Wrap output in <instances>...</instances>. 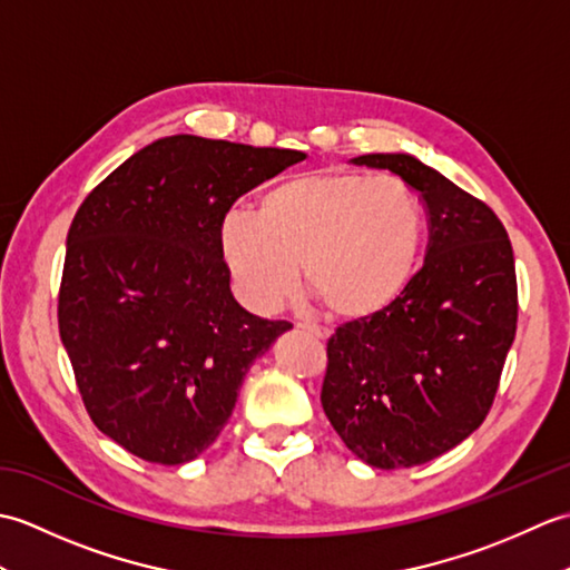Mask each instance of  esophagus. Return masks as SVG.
Segmentation results:
<instances>
[{
	"instance_id": "esophagus-1",
	"label": "esophagus",
	"mask_w": 570,
	"mask_h": 570,
	"mask_svg": "<svg viewBox=\"0 0 570 570\" xmlns=\"http://www.w3.org/2000/svg\"><path fill=\"white\" fill-rule=\"evenodd\" d=\"M298 328H306L311 335H316L318 341H325L328 337V328H321V325H311V323H298Z\"/></svg>"
}]
</instances>
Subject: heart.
<instances>
[{
	"instance_id": "1",
	"label": "heart",
	"mask_w": 570,
	"mask_h": 570,
	"mask_svg": "<svg viewBox=\"0 0 570 570\" xmlns=\"http://www.w3.org/2000/svg\"><path fill=\"white\" fill-rule=\"evenodd\" d=\"M217 237L252 311L282 306L301 264L328 316L365 321L390 308L414 276L423 208L399 176L311 171L264 190L254 213H227Z\"/></svg>"
}]
</instances>
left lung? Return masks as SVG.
Wrapping results in <instances>:
<instances>
[{
    "label": "left lung",
    "instance_id": "8db88e82",
    "mask_svg": "<svg viewBox=\"0 0 570 570\" xmlns=\"http://www.w3.org/2000/svg\"><path fill=\"white\" fill-rule=\"evenodd\" d=\"M353 161L390 168L419 193L429 245L390 308L331 335L321 404L360 460L414 468L465 441L490 414L517 333L514 252L488 203L414 156Z\"/></svg>",
    "mask_w": 570,
    "mask_h": 570
}]
</instances>
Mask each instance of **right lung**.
<instances>
[{
	"instance_id": "right-lung-1",
	"label": "right lung",
	"mask_w": 570,
	"mask_h": 570,
	"mask_svg": "<svg viewBox=\"0 0 570 570\" xmlns=\"http://www.w3.org/2000/svg\"><path fill=\"white\" fill-rule=\"evenodd\" d=\"M304 151L176 135L95 186L72 217L58 331L85 411L141 460L180 465L220 435L286 321L229 292L220 223Z\"/></svg>"
}]
</instances>
